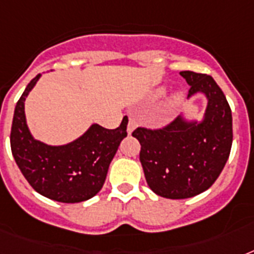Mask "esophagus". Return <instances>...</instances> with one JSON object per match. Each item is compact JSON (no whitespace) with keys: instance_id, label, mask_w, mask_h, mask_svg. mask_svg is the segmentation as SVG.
<instances>
[{"instance_id":"esophagus-1","label":"esophagus","mask_w":254,"mask_h":254,"mask_svg":"<svg viewBox=\"0 0 254 254\" xmlns=\"http://www.w3.org/2000/svg\"><path fill=\"white\" fill-rule=\"evenodd\" d=\"M135 125H137V120L134 119V117H129V120H127V134H131V131L134 130Z\"/></svg>"}]
</instances>
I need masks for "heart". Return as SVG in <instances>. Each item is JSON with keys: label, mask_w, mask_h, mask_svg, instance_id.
<instances>
[{"label": "heart", "mask_w": 254, "mask_h": 254, "mask_svg": "<svg viewBox=\"0 0 254 254\" xmlns=\"http://www.w3.org/2000/svg\"><path fill=\"white\" fill-rule=\"evenodd\" d=\"M165 92H166L165 91V88H158V89L154 92V97H161V96L165 95ZM181 101H182V93L178 92V93H175V95L171 97V100H170V105H171V107H175V105H178Z\"/></svg>", "instance_id": "obj_1"}]
</instances>
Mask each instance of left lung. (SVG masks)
Returning <instances> with one entry per match:
<instances>
[{
  "label": "left lung",
  "mask_w": 254,
  "mask_h": 254,
  "mask_svg": "<svg viewBox=\"0 0 254 254\" xmlns=\"http://www.w3.org/2000/svg\"><path fill=\"white\" fill-rule=\"evenodd\" d=\"M190 85L189 99L204 95L200 121L183 115L157 130L137 127L131 135L141 143L139 161L153 192L167 199L199 195L215 183L232 147V112L220 87L205 73L182 71Z\"/></svg>",
  "instance_id": "8db88e82"
}]
</instances>
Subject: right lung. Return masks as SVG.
Masks as SVG:
<instances>
[{
	"label": "right lung",
	"instance_id": "1",
	"mask_svg": "<svg viewBox=\"0 0 254 254\" xmlns=\"http://www.w3.org/2000/svg\"><path fill=\"white\" fill-rule=\"evenodd\" d=\"M41 76L27 84L14 109L10 133L13 157L26 181L43 196L62 203L88 200L103 189L112 159L127 135V117L116 129L92 124L84 134L65 145L38 141L26 123L25 100Z\"/></svg>",
	"mask_w": 254,
	"mask_h": 254
}]
</instances>
